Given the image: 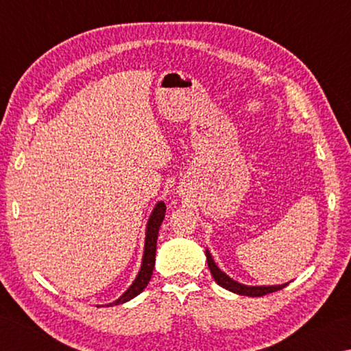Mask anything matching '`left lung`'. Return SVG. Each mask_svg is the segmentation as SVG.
<instances>
[{"mask_svg": "<svg viewBox=\"0 0 351 351\" xmlns=\"http://www.w3.org/2000/svg\"><path fill=\"white\" fill-rule=\"evenodd\" d=\"M206 257H207V265H209V269L212 272L213 278H215V282L219 285V287H223L226 289L232 291V293L241 294V295L261 297V295H266V294H269V293H274V291L282 289V288H285L288 285V283H285V285H278V287H246V285L237 283L229 276H226L224 272L215 265V261L212 260L209 251H206Z\"/></svg>", "mask_w": 351, "mask_h": 351, "instance_id": "8db88e82", "label": "left lung"}]
</instances>
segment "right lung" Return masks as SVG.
I'll return each mask as SVG.
<instances>
[{
    "label": "right lung",
    "mask_w": 351,
    "mask_h": 351,
    "mask_svg": "<svg viewBox=\"0 0 351 351\" xmlns=\"http://www.w3.org/2000/svg\"><path fill=\"white\" fill-rule=\"evenodd\" d=\"M165 217V204L158 203L154 210L152 213L150 219H148L147 224V235H145V251H144V258H142V266L138 277L134 278L132 287H130L125 293H123L116 302H112L110 305H119L125 304L130 299H133L138 294H141L144 288L148 285L153 274L154 268V258H156V240H158V232L159 228H161V223Z\"/></svg>",
    "instance_id": "obj_1"
}]
</instances>
